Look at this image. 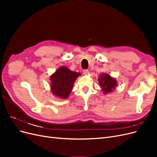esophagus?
<instances>
[{
	"label": "esophagus",
	"mask_w": 157,
	"mask_h": 157,
	"mask_svg": "<svg viewBox=\"0 0 157 157\" xmlns=\"http://www.w3.org/2000/svg\"><path fill=\"white\" fill-rule=\"evenodd\" d=\"M88 69H84L83 71H82V72H83V73L84 74V75H87L88 73Z\"/></svg>",
	"instance_id": "34e87169"
}]
</instances>
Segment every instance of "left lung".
Instances as JSON below:
<instances>
[{"instance_id": "1", "label": "left lung", "mask_w": 157, "mask_h": 157, "mask_svg": "<svg viewBox=\"0 0 157 157\" xmlns=\"http://www.w3.org/2000/svg\"><path fill=\"white\" fill-rule=\"evenodd\" d=\"M99 84L100 85L104 93H109L113 91V89L117 86V81L110 75L107 74H102L101 78L98 79Z\"/></svg>"}]
</instances>
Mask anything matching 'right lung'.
Listing matches in <instances>:
<instances>
[{"mask_svg": "<svg viewBox=\"0 0 157 157\" xmlns=\"http://www.w3.org/2000/svg\"><path fill=\"white\" fill-rule=\"evenodd\" d=\"M79 75V73L73 72L65 67L59 68L50 78L52 93L61 98H67L73 89L75 80Z\"/></svg>", "mask_w": 157, "mask_h": 157, "instance_id": "add662e5", "label": "right lung"}]
</instances>
